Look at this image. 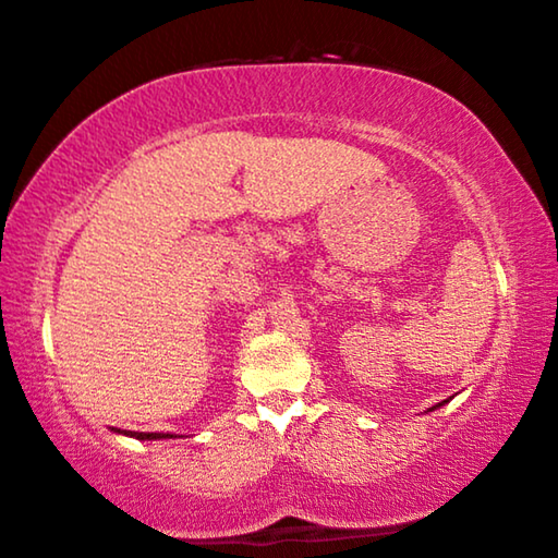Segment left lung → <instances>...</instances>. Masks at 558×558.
<instances>
[{
    "label": "left lung",
    "mask_w": 558,
    "mask_h": 558,
    "mask_svg": "<svg viewBox=\"0 0 558 558\" xmlns=\"http://www.w3.org/2000/svg\"><path fill=\"white\" fill-rule=\"evenodd\" d=\"M452 399V397H450ZM450 399H445V402H437L435 407H429V412H433V410H439V407H442V404H447V402H450Z\"/></svg>",
    "instance_id": "8db88e82"
}]
</instances>
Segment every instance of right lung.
Masks as SVG:
<instances>
[{
  "instance_id": "add662e5",
  "label": "right lung",
  "mask_w": 558,
  "mask_h": 558,
  "mask_svg": "<svg viewBox=\"0 0 558 558\" xmlns=\"http://www.w3.org/2000/svg\"><path fill=\"white\" fill-rule=\"evenodd\" d=\"M113 433H119V435H125V437H136V439H171V437H177V435H169V433H129V429H113Z\"/></svg>"
}]
</instances>
